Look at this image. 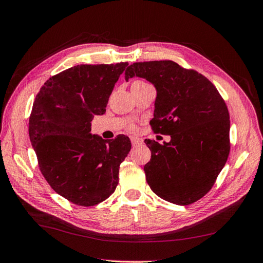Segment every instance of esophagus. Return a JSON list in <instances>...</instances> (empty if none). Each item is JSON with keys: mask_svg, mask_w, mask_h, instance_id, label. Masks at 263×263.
Instances as JSON below:
<instances>
[{"mask_svg": "<svg viewBox=\"0 0 263 263\" xmlns=\"http://www.w3.org/2000/svg\"><path fill=\"white\" fill-rule=\"evenodd\" d=\"M130 141H132V145L133 146H137V145H140L141 144V139L140 138H137V137H130Z\"/></svg>", "mask_w": 263, "mask_h": 263, "instance_id": "esophagus-1", "label": "esophagus"}]
</instances>
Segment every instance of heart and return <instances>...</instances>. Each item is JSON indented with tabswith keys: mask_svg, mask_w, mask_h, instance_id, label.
I'll return each mask as SVG.
<instances>
[{
	"mask_svg": "<svg viewBox=\"0 0 263 263\" xmlns=\"http://www.w3.org/2000/svg\"><path fill=\"white\" fill-rule=\"evenodd\" d=\"M138 83H145V82H142V81H136V82H134V84H138ZM128 128H129L130 130H134V129H135V126H134L133 124H130V125L128 126Z\"/></svg>",
	"mask_w": 263,
	"mask_h": 263,
	"instance_id": "b5f03b06",
	"label": "heart"
}]
</instances>
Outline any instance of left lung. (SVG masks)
<instances>
[{
	"instance_id": "obj_1",
	"label": "left lung",
	"mask_w": 263,
	"mask_h": 263,
	"mask_svg": "<svg viewBox=\"0 0 263 263\" xmlns=\"http://www.w3.org/2000/svg\"><path fill=\"white\" fill-rule=\"evenodd\" d=\"M144 78L157 90L155 133L170 135L160 145L145 142L151 151L145 164L150 189L162 200L189 205L200 200L214 185L229 155V113L214 84L194 70L171 60L135 62L125 80Z\"/></svg>"
}]
</instances>
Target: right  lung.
Segmentation results:
<instances>
[{
    "label": "right lung",
    "instance_id": "1",
    "mask_svg": "<svg viewBox=\"0 0 263 263\" xmlns=\"http://www.w3.org/2000/svg\"><path fill=\"white\" fill-rule=\"evenodd\" d=\"M128 66L80 65L51 77L41 87L29 117V138L44 178L73 204L97 205L114 193L119 164L132 148L119 135H92L94 115H103L118 78Z\"/></svg>",
    "mask_w": 263,
    "mask_h": 263
}]
</instances>
